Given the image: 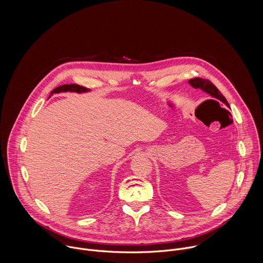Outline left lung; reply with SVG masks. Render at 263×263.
Instances as JSON below:
<instances>
[{
	"instance_id": "1",
	"label": "left lung",
	"mask_w": 263,
	"mask_h": 263,
	"mask_svg": "<svg viewBox=\"0 0 263 263\" xmlns=\"http://www.w3.org/2000/svg\"><path fill=\"white\" fill-rule=\"evenodd\" d=\"M189 83H190L193 87L202 89L203 91H205V92H207L208 95H210L212 98L219 100L221 103H223L224 105L229 107V104H228L226 98H224V97L221 95V92H220L209 80L202 79V78H194V79H191V80L189 81Z\"/></svg>"
}]
</instances>
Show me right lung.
<instances>
[{
    "mask_svg": "<svg viewBox=\"0 0 263 263\" xmlns=\"http://www.w3.org/2000/svg\"><path fill=\"white\" fill-rule=\"evenodd\" d=\"M66 91H70V92H78V93H82V92H86L89 91V89L77 85V84H64L61 86L56 87L55 89H53L50 93V97L53 96V93H59V92H66Z\"/></svg>",
    "mask_w": 263,
    "mask_h": 263,
    "instance_id": "obj_1",
    "label": "right lung"
}]
</instances>
